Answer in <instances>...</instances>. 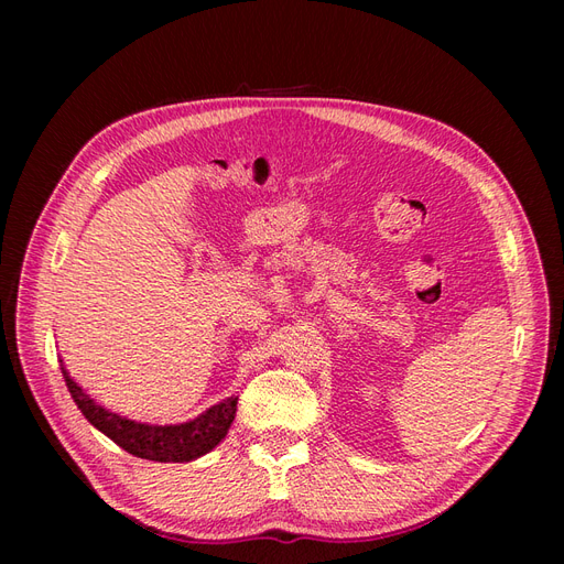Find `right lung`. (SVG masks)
Masks as SVG:
<instances>
[{
  "mask_svg": "<svg viewBox=\"0 0 564 564\" xmlns=\"http://www.w3.org/2000/svg\"><path fill=\"white\" fill-rule=\"evenodd\" d=\"M61 371L75 404L82 409L84 419H87L94 429L108 435L115 445L139 458L160 460V464H183V460L199 458L212 452L218 442L228 435L230 423L235 421L237 398L218 402L197 419L176 425H150L141 421H131L91 400L87 392L73 381V377L63 365Z\"/></svg>",
  "mask_w": 564,
  "mask_h": 564,
  "instance_id": "1",
  "label": "right lung"
}]
</instances>
